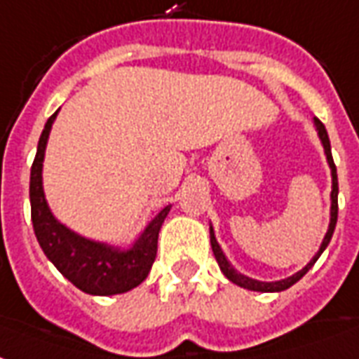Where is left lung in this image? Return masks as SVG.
Segmentation results:
<instances>
[{
  "label": "left lung",
  "instance_id": "left-lung-1",
  "mask_svg": "<svg viewBox=\"0 0 359 359\" xmlns=\"http://www.w3.org/2000/svg\"><path fill=\"white\" fill-rule=\"evenodd\" d=\"M316 128H318V133L319 137H321V143H323V149H325V154H327V161H329V166H331V174H333V191H331V201H333V205H331V224H329V231H327L325 239L321 243V248H319V252L313 256V260L304 269H300L298 273H294L292 277H287L283 281H276V283H262V281H256V279H250V277H245L237 273L229 262L226 260V256L222 252V248L218 247V241L214 237V231H212L210 227V245H212V252L216 256V262H218L219 269L224 271V276L229 279V281H233L235 285H239L243 289H248V290H260V292H279V290H285L289 289L290 285H294L298 279H302V277L308 273V269L312 268L316 260L319 258V255L325 250V247L329 245V241L333 237V231H334V226H337V216H339V180H337V166H334L333 162V154H331V143H329V135H327V130L323 122L319 118H316Z\"/></svg>",
  "mask_w": 359,
  "mask_h": 359
}]
</instances>
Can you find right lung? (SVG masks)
<instances>
[{
    "instance_id": "add662e5",
    "label": "right lung",
    "mask_w": 359,
    "mask_h": 359,
    "mask_svg": "<svg viewBox=\"0 0 359 359\" xmlns=\"http://www.w3.org/2000/svg\"><path fill=\"white\" fill-rule=\"evenodd\" d=\"M55 116L57 112L47 118L30 170V210L36 239L55 268L83 292L99 297L126 292L137 287L149 276L156 258L158 231L164 218L168 216L170 206L158 212V216L149 224L130 250H116L83 239L59 224L49 212L41 187V162Z\"/></svg>"
}]
</instances>
